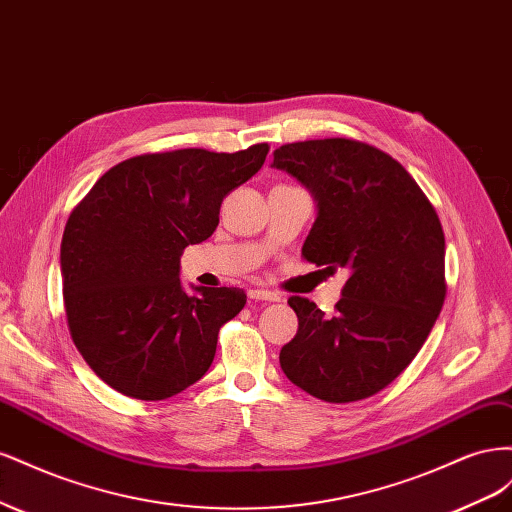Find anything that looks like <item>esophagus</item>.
Segmentation results:
<instances>
[{
    "mask_svg": "<svg viewBox=\"0 0 512 512\" xmlns=\"http://www.w3.org/2000/svg\"><path fill=\"white\" fill-rule=\"evenodd\" d=\"M247 294H250V299H256V301H280V294L265 288H252Z\"/></svg>",
    "mask_w": 512,
    "mask_h": 512,
    "instance_id": "obj_1",
    "label": "esophagus"
}]
</instances>
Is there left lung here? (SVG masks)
<instances>
[{
	"label": "left lung",
	"mask_w": 512,
	"mask_h": 512,
	"mask_svg": "<svg viewBox=\"0 0 512 512\" xmlns=\"http://www.w3.org/2000/svg\"><path fill=\"white\" fill-rule=\"evenodd\" d=\"M271 166L316 200L303 258L350 271L333 316L309 299H288L299 331L280 352L284 374L331 404L376 395L412 363L440 316L446 282L438 213L404 166L352 138L282 145Z\"/></svg>",
	"instance_id": "1"
}]
</instances>
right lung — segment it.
I'll list each match as a JSON object with an SVG mask.
<instances>
[{"instance_id": "1", "label": "right lung", "mask_w": 512, "mask_h": 512, "mask_svg": "<svg viewBox=\"0 0 512 512\" xmlns=\"http://www.w3.org/2000/svg\"><path fill=\"white\" fill-rule=\"evenodd\" d=\"M267 153H145L106 170L70 213L59 258L68 329L111 389L158 401L207 374L220 327L247 299L226 286L185 292L181 254L213 235L222 200Z\"/></svg>"}]
</instances>
